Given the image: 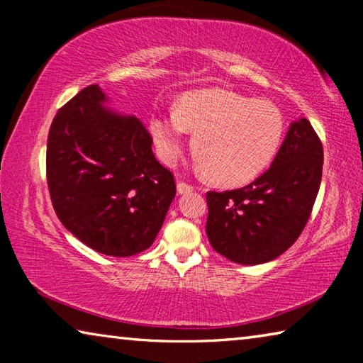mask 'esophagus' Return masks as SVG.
Wrapping results in <instances>:
<instances>
[{
  "mask_svg": "<svg viewBox=\"0 0 363 363\" xmlns=\"http://www.w3.org/2000/svg\"><path fill=\"white\" fill-rule=\"evenodd\" d=\"M194 190V186H190V184L184 182V181H177V192L179 194H189Z\"/></svg>",
  "mask_w": 363,
  "mask_h": 363,
  "instance_id": "esophagus-1",
  "label": "esophagus"
}]
</instances>
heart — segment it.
Listing matches in <instances>:
<instances>
[{"instance_id": "1", "label": "heart", "mask_w": 363, "mask_h": 363, "mask_svg": "<svg viewBox=\"0 0 363 363\" xmlns=\"http://www.w3.org/2000/svg\"><path fill=\"white\" fill-rule=\"evenodd\" d=\"M150 134L158 158L173 164L194 136L201 173L224 186H240L266 171L280 150L285 120L277 106L227 89L184 94L174 112L153 115Z\"/></svg>"}]
</instances>
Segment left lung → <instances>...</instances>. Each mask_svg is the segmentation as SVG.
Instances as JSON below:
<instances>
[{"mask_svg":"<svg viewBox=\"0 0 363 363\" xmlns=\"http://www.w3.org/2000/svg\"><path fill=\"white\" fill-rule=\"evenodd\" d=\"M322 167V140L309 120L293 123L266 173L242 189L206 194L211 247L238 264H262L280 256L309 220Z\"/></svg>","mask_w":363,"mask_h":363,"instance_id":"1","label":"left lung"}]
</instances>
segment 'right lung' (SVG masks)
Segmentation results:
<instances>
[{"instance_id":"obj_1","label":"right lung","mask_w":363,"mask_h":363,"mask_svg":"<svg viewBox=\"0 0 363 363\" xmlns=\"http://www.w3.org/2000/svg\"><path fill=\"white\" fill-rule=\"evenodd\" d=\"M96 84L59 108L48 134L46 179L60 223L97 253L126 257L150 247L176 195L136 116L102 107Z\"/></svg>"}]
</instances>
